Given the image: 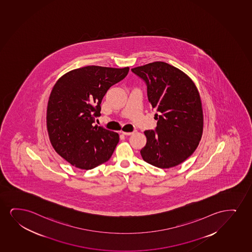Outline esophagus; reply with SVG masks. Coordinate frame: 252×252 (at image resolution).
<instances>
[{"label": "esophagus", "mask_w": 252, "mask_h": 252, "mask_svg": "<svg viewBox=\"0 0 252 252\" xmlns=\"http://www.w3.org/2000/svg\"><path fill=\"white\" fill-rule=\"evenodd\" d=\"M121 133L122 134L126 135V136H130V135H132L134 133V131H131V132H126V131H121Z\"/></svg>", "instance_id": "34e87169"}]
</instances>
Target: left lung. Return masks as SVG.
<instances>
[{"mask_svg": "<svg viewBox=\"0 0 252 252\" xmlns=\"http://www.w3.org/2000/svg\"><path fill=\"white\" fill-rule=\"evenodd\" d=\"M131 71L146 83L149 101L158 112L156 130L144 131L147 142L141 156L160 168L182 163L196 151L203 135V106L196 85L181 70L162 62Z\"/></svg>", "mask_w": 252, "mask_h": 252, "instance_id": "left-lung-1", "label": "left lung"}]
</instances>
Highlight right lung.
Returning <instances> with one entry per match:
<instances>
[{"mask_svg":"<svg viewBox=\"0 0 252 252\" xmlns=\"http://www.w3.org/2000/svg\"><path fill=\"white\" fill-rule=\"evenodd\" d=\"M129 67L87 65L62 76L47 107V130L55 151L72 166L92 169L109 160L119 134L93 126L108 89L127 75Z\"/></svg>","mask_w":252,"mask_h":252,"instance_id":"right-lung-1","label":"right lung"}]
</instances>
